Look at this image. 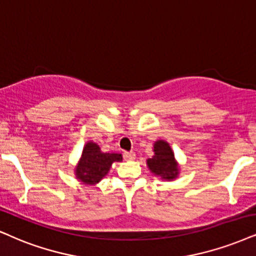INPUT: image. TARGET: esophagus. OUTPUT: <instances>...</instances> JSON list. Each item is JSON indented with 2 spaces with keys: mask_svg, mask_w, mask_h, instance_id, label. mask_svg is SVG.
<instances>
[{
  "mask_svg": "<svg viewBox=\"0 0 256 256\" xmlns=\"http://www.w3.org/2000/svg\"><path fill=\"white\" fill-rule=\"evenodd\" d=\"M123 158H124V160H127V162H130V160L135 159V153L134 152H124L123 153Z\"/></svg>",
  "mask_w": 256,
  "mask_h": 256,
  "instance_id": "34e87169",
  "label": "esophagus"
}]
</instances>
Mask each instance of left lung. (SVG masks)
Instances as JSON below:
<instances>
[{"mask_svg":"<svg viewBox=\"0 0 256 256\" xmlns=\"http://www.w3.org/2000/svg\"><path fill=\"white\" fill-rule=\"evenodd\" d=\"M147 165L156 176H160L164 179H174L178 176L174 154L170 144L160 140L154 144V156L147 160Z\"/></svg>","mask_w":256,"mask_h":256,"instance_id":"8db88e82","label":"left lung"}]
</instances>
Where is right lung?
Listing matches in <instances>:
<instances>
[{"label":"right lung","mask_w":256,"mask_h":256,"mask_svg":"<svg viewBox=\"0 0 256 256\" xmlns=\"http://www.w3.org/2000/svg\"><path fill=\"white\" fill-rule=\"evenodd\" d=\"M121 160V154L102 153L96 144L88 142L83 150L80 165L76 170V176L83 182L94 184L108 173L114 162Z\"/></svg>","instance_id":"obj_1"}]
</instances>
